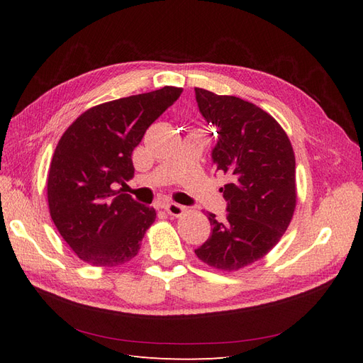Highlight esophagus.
<instances>
[{"label":"esophagus","instance_id":"34e87169","mask_svg":"<svg viewBox=\"0 0 363 363\" xmlns=\"http://www.w3.org/2000/svg\"><path fill=\"white\" fill-rule=\"evenodd\" d=\"M163 207H164V211L168 212V215H171V216H180L184 211V207L177 203H167Z\"/></svg>","mask_w":363,"mask_h":363}]
</instances>
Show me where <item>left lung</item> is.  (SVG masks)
<instances>
[{"instance_id": "8db88e82", "label": "left lung", "mask_w": 363, "mask_h": 363, "mask_svg": "<svg viewBox=\"0 0 363 363\" xmlns=\"http://www.w3.org/2000/svg\"><path fill=\"white\" fill-rule=\"evenodd\" d=\"M195 100L218 133L213 167L228 177L219 189L225 219L207 215L211 236L195 255L213 268L235 271L262 259L286 232L296 201L294 150L277 121L252 103L200 87Z\"/></svg>"}]
</instances>
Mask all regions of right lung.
<instances>
[{
	"label": "right lung",
	"mask_w": 363,
	"mask_h": 363,
	"mask_svg": "<svg viewBox=\"0 0 363 363\" xmlns=\"http://www.w3.org/2000/svg\"><path fill=\"white\" fill-rule=\"evenodd\" d=\"M180 95L182 87L167 86L95 106L60 138L48 174L50 215L82 260L118 267L138 255L156 211L118 184L133 177L131 152Z\"/></svg>",
	"instance_id": "1"
}]
</instances>
